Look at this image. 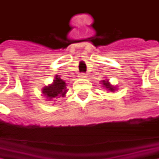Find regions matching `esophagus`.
<instances>
[{
    "label": "esophagus",
    "mask_w": 159,
    "mask_h": 159,
    "mask_svg": "<svg viewBox=\"0 0 159 159\" xmlns=\"http://www.w3.org/2000/svg\"><path fill=\"white\" fill-rule=\"evenodd\" d=\"M80 78H81V79H86V78H87V74H86V73H81V74H80Z\"/></svg>",
    "instance_id": "1"
}]
</instances>
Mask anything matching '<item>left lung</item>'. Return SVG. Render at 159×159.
<instances>
[{"label":"left lung","instance_id":"obj_1","mask_svg":"<svg viewBox=\"0 0 159 159\" xmlns=\"http://www.w3.org/2000/svg\"><path fill=\"white\" fill-rule=\"evenodd\" d=\"M101 84L103 89H105L106 90H108V91H110V92H115V91L117 90V88H116V87H114L113 85H111V83L109 82V80H102Z\"/></svg>","mask_w":159,"mask_h":159}]
</instances>
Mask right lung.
<instances>
[{
  "instance_id": "1",
  "label": "right lung",
  "mask_w": 159,
  "mask_h": 159,
  "mask_svg": "<svg viewBox=\"0 0 159 159\" xmlns=\"http://www.w3.org/2000/svg\"><path fill=\"white\" fill-rule=\"evenodd\" d=\"M68 89H66V83L58 75L55 76L52 84H49L42 89V95L46 98V101H51L56 98L64 97Z\"/></svg>"
}]
</instances>
